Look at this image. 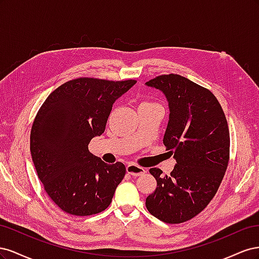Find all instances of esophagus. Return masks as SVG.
<instances>
[{
	"mask_svg": "<svg viewBox=\"0 0 259 259\" xmlns=\"http://www.w3.org/2000/svg\"><path fill=\"white\" fill-rule=\"evenodd\" d=\"M126 171L132 175V176H140L146 173V169L142 166H138V165H135V164H130V165L126 166Z\"/></svg>",
	"mask_w": 259,
	"mask_h": 259,
	"instance_id": "1",
	"label": "esophagus"
}]
</instances>
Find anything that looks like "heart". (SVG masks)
<instances>
[{"mask_svg":"<svg viewBox=\"0 0 259 259\" xmlns=\"http://www.w3.org/2000/svg\"><path fill=\"white\" fill-rule=\"evenodd\" d=\"M144 104H152V103H144Z\"/></svg>","mask_w":259,"mask_h":259,"instance_id":"heart-1","label":"heart"}]
</instances>
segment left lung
<instances>
[{
    "label": "left lung",
    "mask_w": 259,
    "mask_h": 259,
    "mask_svg": "<svg viewBox=\"0 0 259 259\" xmlns=\"http://www.w3.org/2000/svg\"><path fill=\"white\" fill-rule=\"evenodd\" d=\"M160 90L169 107L163 144L176 164L170 175L149 171L156 189L146 199L149 213L166 224L189 221L214 198L228 166L229 127L214 94L179 74H163L148 81Z\"/></svg>",
    "instance_id": "obj_1"
}]
</instances>
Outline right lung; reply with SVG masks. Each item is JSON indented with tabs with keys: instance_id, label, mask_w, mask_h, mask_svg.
Wrapping results in <instances>:
<instances>
[{
	"instance_id": "obj_1",
	"label": "right lung",
	"mask_w": 259,
	"mask_h": 259,
	"mask_svg": "<svg viewBox=\"0 0 259 259\" xmlns=\"http://www.w3.org/2000/svg\"><path fill=\"white\" fill-rule=\"evenodd\" d=\"M135 83L79 77L52 92L38 109L31 155L46 193L66 213L90 216L110 205L126 168L93 155L89 144L105 132L114 101Z\"/></svg>"
}]
</instances>
